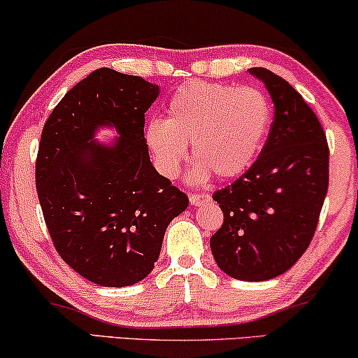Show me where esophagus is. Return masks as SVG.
Here are the masks:
<instances>
[{"label":"esophagus","instance_id":"1","mask_svg":"<svg viewBox=\"0 0 358 358\" xmlns=\"http://www.w3.org/2000/svg\"><path fill=\"white\" fill-rule=\"evenodd\" d=\"M209 199H210V194L209 193H203V191H194V193L189 194V203L193 204V206L208 203Z\"/></svg>","mask_w":358,"mask_h":358}]
</instances>
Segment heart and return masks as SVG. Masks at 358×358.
Listing matches in <instances>:
<instances>
[{
  "instance_id": "obj_1",
  "label": "heart",
  "mask_w": 358,
  "mask_h": 358,
  "mask_svg": "<svg viewBox=\"0 0 358 358\" xmlns=\"http://www.w3.org/2000/svg\"><path fill=\"white\" fill-rule=\"evenodd\" d=\"M269 124V102L261 90L193 80L170 99L165 122L148 123L145 143L164 177H177L191 144V180H204L209 172L231 178L253 162Z\"/></svg>"
}]
</instances>
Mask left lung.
Returning <instances> with one entry per match:
<instances>
[{"label": "left lung", "mask_w": 358, "mask_h": 358, "mask_svg": "<svg viewBox=\"0 0 358 358\" xmlns=\"http://www.w3.org/2000/svg\"><path fill=\"white\" fill-rule=\"evenodd\" d=\"M268 87L274 120L253 165L214 201L224 224L210 236L220 269L240 280L284 274L308 248L329 186L326 133L303 97L278 74L251 68Z\"/></svg>", "instance_id": "8db88e82"}]
</instances>
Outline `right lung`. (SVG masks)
<instances>
[{
	"label": "right lung",
	"mask_w": 358,
	"mask_h": 358,
	"mask_svg": "<svg viewBox=\"0 0 358 358\" xmlns=\"http://www.w3.org/2000/svg\"><path fill=\"white\" fill-rule=\"evenodd\" d=\"M159 85L100 68L53 108L40 136L35 185L45 224L64 263L94 284L124 287L154 268L169 224L188 196L149 160L144 113ZM113 124V146L90 141Z\"/></svg>",
	"instance_id": "add662e5"
}]
</instances>
